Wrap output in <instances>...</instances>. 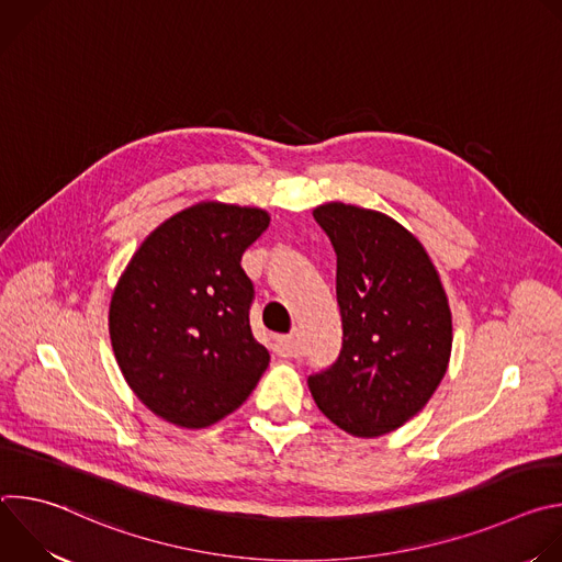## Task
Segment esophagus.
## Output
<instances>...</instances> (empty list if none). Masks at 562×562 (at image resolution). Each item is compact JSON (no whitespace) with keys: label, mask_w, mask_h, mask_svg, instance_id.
<instances>
[{"label":"esophagus","mask_w":562,"mask_h":562,"mask_svg":"<svg viewBox=\"0 0 562 562\" xmlns=\"http://www.w3.org/2000/svg\"><path fill=\"white\" fill-rule=\"evenodd\" d=\"M278 345H280V349H282L286 356H291V353L297 349V345H300V334L293 331V334H289V336L278 338Z\"/></svg>","instance_id":"1"}]
</instances>
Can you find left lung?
I'll return each instance as SVG.
<instances>
[{
  "label": "left lung",
  "instance_id": "left-lung-1",
  "mask_svg": "<svg viewBox=\"0 0 562 562\" xmlns=\"http://www.w3.org/2000/svg\"><path fill=\"white\" fill-rule=\"evenodd\" d=\"M313 217L338 258L342 349L308 389L342 431L378 438L412 420L447 373V293L418 237L393 217L342 202L319 204Z\"/></svg>",
  "mask_w": 562,
  "mask_h": 562
}]
</instances>
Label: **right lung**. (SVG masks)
Returning a JSON list of instances; mask_svg holds the SVG:
<instances>
[{
	"instance_id": "1",
	"label": "right lung",
	"mask_w": 562,
	"mask_h": 562,
	"mask_svg": "<svg viewBox=\"0 0 562 562\" xmlns=\"http://www.w3.org/2000/svg\"><path fill=\"white\" fill-rule=\"evenodd\" d=\"M271 217L256 206L193 204L159 224L126 265L109 308L124 380L159 418L187 429L233 414L269 367L254 338L243 254Z\"/></svg>"
}]
</instances>
